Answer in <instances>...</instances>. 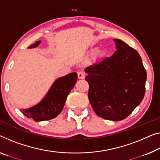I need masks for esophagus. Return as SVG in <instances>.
<instances>
[{
    "instance_id": "1",
    "label": "esophagus",
    "mask_w": 160,
    "mask_h": 160,
    "mask_svg": "<svg viewBox=\"0 0 160 160\" xmlns=\"http://www.w3.org/2000/svg\"><path fill=\"white\" fill-rule=\"evenodd\" d=\"M78 77L79 79H83L85 78V72L82 71H79L78 72Z\"/></svg>"
}]
</instances>
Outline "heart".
<instances>
[{
  "label": "heart",
  "instance_id": "1",
  "mask_svg": "<svg viewBox=\"0 0 160 160\" xmlns=\"http://www.w3.org/2000/svg\"><path fill=\"white\" fill-rule=\"evenodd\" d=\"M105 52L103 49H97L96 52H95V56L97 57H101L104 55Z\"/></svg>",
  "mask_w": 160,
  "mask_h": 160
}]
</instances>
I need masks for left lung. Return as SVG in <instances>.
Masks as SVG:
<instances>
[{
  "instance_id": "8db88e82",
  "label": "left lung",
  "mask_w": 160,
  "mask_h": 160,
  "mask_svg": "<svg viewBox=\"0 0 160 160\" xmlns=\"http://www.w3.org/2000/svg\"><path fill=\"white\" fill-rule=\"evenodd\" d=\"M113 42L117 50L111 57L85 68V80L95 113L108 120L121 121L144 98L147 72L134 49L120 39Z\"/></svg>"
}]
</instances>
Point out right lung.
<instances>
[{
  "instance_id": "1",
  "label": "right lung",
  "mask_w": 160,
  "mask_h": 160,
  "mask_svg": "<svg viewBox=\"0 0 160 160\" xmlns=\"http://www.w3.org/2000/svg\"><path fill=\"white\" fill-rule=\"evenodd\" d=\"M41 42L38 41L28 49L36 48ZM77 80L78 74L76 72L57 78L39 103L28 108L21 109V111L27 118H32L37 122L57 117L62 111L67 97L75 86Z\"/></svg>"
}]
</instances>
